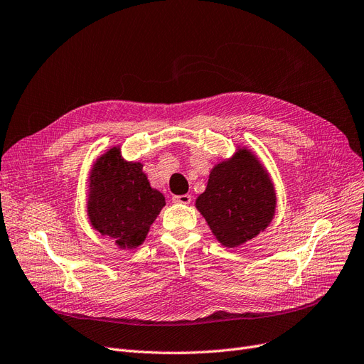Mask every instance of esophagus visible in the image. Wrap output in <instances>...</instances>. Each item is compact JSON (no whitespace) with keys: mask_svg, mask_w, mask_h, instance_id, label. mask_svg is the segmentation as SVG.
<instances>
[{"mask_svg":"<svg viewBox=\"0 0 364 364\" xmlns=\"http://www.w3.org/2000/svg\"><path fill=\"white\" fill-rule=\"evenodd\" d=\"M191 196L183 194V196H173V203H181V204H189L191 203Z\"/></svg>","mask_w":364,"mask_h":364,"instance_id":"1","label":"esophagus"}]
</instances>
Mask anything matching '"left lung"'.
Here are the masks:
<instances>
[{"mask_svg": "<svg viewBox=\"0 0 364 364\" xmlns=\"http://www.w3.org/2000/svg\"><path fill=\"white\" fill-rule=\"evenodd\" d=\"M275 189L264 164L247 148L216 164L205 191L196 200L213 235L225 247H238L267 230L275 215Z\"/></svg>", "mask_w": 364, "mask_h": 364, "instance_id": "obj_1", "label": "left lung"}]
</instances>
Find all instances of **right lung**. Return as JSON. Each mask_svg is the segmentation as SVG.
<instances>
[{
	"instance_id": "right-lung-1",
	"label": "right lung",
	"mask_w": 364,
	"mask_h": 364,
	"mask_svg": "<svg viewBox=\"0 0 364 364\" xmlns=\"http://www.w3.org/2000/svg\"><path fill=\"white\" fill-rule=\"evenodd\" d=\"M142 167V163L126 161L119 146H112L100 155L90 171V225L115 240L119 249L141 246L166 205L164 196L149 185Z\"/></svg>"
}]
</instances>
